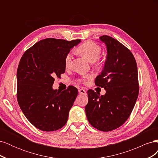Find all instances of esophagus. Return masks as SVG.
I'll return each instance as SVG.
<instances>
[{"mask_svg":"<svg viewBox=\"0 0 158 158\" xmlns=\"http://www.w3.org/2000/svg\"><path fill=\"white\" fill-rule=\"evenodd\" d=\"M78 92L80 94H82V95H86V91H85L84 89L83 88H80L78 89Z\"/></svg>","mask_w":158,"mask_h":158,"instance_id":"obj_1","label":"esophagus"}]
</instances>
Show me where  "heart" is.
I'll list each match as a JSON object with an SVG mask.
<instances>
[{
  "label": "heart",
  "mask_w": 158,
  "mask_h": 158,
  "mask_svg": "<svg viewBox=\"0 0 158 158\" xmlns=\"http://www.w3.org/2000/svg\"><path fill=\"white\" fill-rule=\"evenodd\" d=\"M77 51L89 61L95 62L98 59L100 55H101L102 50L101 47L97 44L92 41H87L78 47ZM72 59H73V57H72L70 53H68L66 55L64 58V66L66 69L70 68ZM91 78H92V76L88 75L86 77V79H89ZM79 81L85 83L86 80H85V79H81L79 80Z\"/></svg>",
  "instance_id": "1"
}]
</instances>
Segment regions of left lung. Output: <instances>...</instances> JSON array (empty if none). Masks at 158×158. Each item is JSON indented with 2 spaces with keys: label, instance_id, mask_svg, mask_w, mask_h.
<instances>
[{
  "label": "left lung",
  "instance_id": "8db88e82",
  "mask_svg": "<svg viewBox=\"0 0 158 158\" xmlns=\"http://www.w3.org/2000/svg\"><path fill=\"white\" fill-rule=\"evenodd\" d=\"M106 45L107 60L95 84L106 90L104 95L88 91L85 107L90 125L108 132L122 126L130 117L139 93L137 64L127 47L108 35L99 37Z\"/></svg>",
  "mask_w": 158,
  "mask_h": 158
}]
</instances>
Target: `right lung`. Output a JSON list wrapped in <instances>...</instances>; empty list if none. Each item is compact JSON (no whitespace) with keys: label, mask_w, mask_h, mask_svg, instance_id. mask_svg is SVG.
Here are the masks:
<instances>
[{"label":"right lung","mask_w":158,"mask_h":158,"mask_svg":"<svg viewBox=\"0 0 158 158\" xmlns=\"http://www.w3.org/2000/svg\"><path fill=\"white\" fill-rule=\"evenodd\" d=\"M80 40L47 38L37 42L23 54L17 70V100L26 117L43 131H55L68 121L77 97L73 85L59 92L52 88L55 78L64 73V58Z\"/></svg>","instance_id":"add662e5"}]
</instances>
